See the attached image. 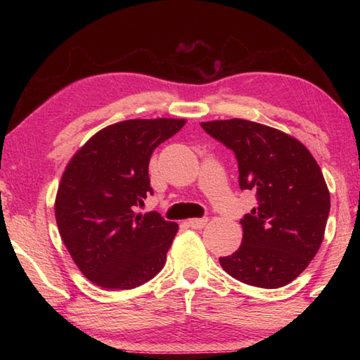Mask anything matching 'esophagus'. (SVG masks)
Segmentation results:
<instances>
[{"label": "esophagus", "instance_id": "1", "mask_svg": "<svg viewBox=\"0 0 360 360\" xmlns=\"http://www.w3.org/2000/svg\"><path fill=\"white\" fill-rule=\"evenodd\" d=\"M208 224V217H200V219H188L187 225L192 229H203Z\"/></svg>", "mask_w": 360, "mask_h": 360}]
</instances>
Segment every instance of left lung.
Here are the masks:
<instances>
[{
  "label": "left lung",
  "instance_id": "1",
  "mask_svg": "<svg viewBox=\"0 0 360 360\" xmlns=\"http://www.w3.org/2000/svg\"><path fill=\"white\" fill-rule=\"evenodd\" d=\"M202 129L233 152L240 188L257 206L241 219L238 251L219 257L238 281L264 289L289 284L308 266L324 238L330 193L304 146L271 127L243 119L203 122Z\"/></svg>",
  "mask_w": 360,
  "mask_h": 360
}]
</instances>
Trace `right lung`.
<instances>
[{"label": "right lung", "mask_w": 360, "mask_h": 360, "mask_svg": "<svg viewBox=\"0 0 360 360\" xmlns=\"http://www.w3.org/2000/svg\"><path fill=\"white\" fill-rule=\"evenodd\" d=\"M184 119H131L109 125L84 144L62 176L56 200L60 236L94 284L133 289L154 278L178 231L157 211L136 214L154 193L149 160Z\"/></svg>", "instance_id": "1"}]
</instances>
